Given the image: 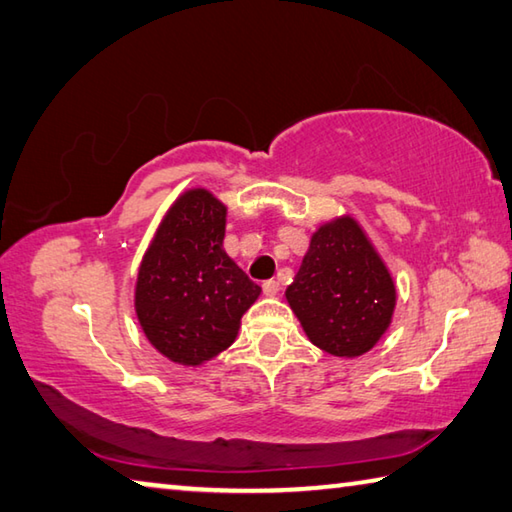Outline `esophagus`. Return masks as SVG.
Segmentation results:
<instances>
[{"instance_id": "1", "label": "esophagus", "mask_w": 512, "mask_h": 512, "mask_svg": "<svg viewBox=\"0 0 512 512\" xmlns=\"http://www.w3.org/2000/svg\"><path fill=\"white\" fill-rule=\"evenodd\" d=\"M279 290H281V283L279 281L270 279V281L263 283V292L267 294V297H274V294H279Z\"/></svg>"}]
</instances>
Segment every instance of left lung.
Listing matches in <instances>:
<instances>
[{
	"mask_svg": "<svg viewBox=\"0 0 512 512\" xmlns=\"http://www.w3.org/2000/svg\"><path fill=\"white\" fill-rule=\"evenodd\" d=\"M285 297L312 344L357 357L389 328L396 285L360 224L339 218L312 236Z\"/></svg>",
	"mask_w": 512,
	"mask_h": 512,
	"instance_id": "1",
	"label": "left lung"
}]
</instances>
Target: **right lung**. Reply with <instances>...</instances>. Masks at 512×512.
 <instances>
[{
    "mask_svg": "<svg viewBox=\"0 0 512 512\" xmlns=\"http://www.w3.org/2000/svg\"><path fill=\"white\" fill-rule=\"evenodd\" d=\"M227 209L204 191L184 193L166 213L139 267L134 308L150 344L197 366L233 344L240 317L261 288L224 254Z\"/></svg>",
    "mask_w": 512,
    "mask_h": 512,
    "instance_id": "1",
    "label": "right lung"
}]
</instances>
